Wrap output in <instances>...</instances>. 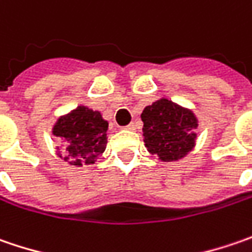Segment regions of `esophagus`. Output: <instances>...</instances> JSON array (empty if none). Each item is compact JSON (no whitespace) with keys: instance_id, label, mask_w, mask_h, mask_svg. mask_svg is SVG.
I'll list each match as a JSON object with an SVG mask.
<instances>
[{"instance_id":"esophagus-1","label":"esophagus","mask_w":252,"mask_h":252,"mask_svg":"<svg viewBox=\"0 0 252 252\" xmlns=\"http://www.w3.org/2000/svg\"><path fill=\"white\" fill-rule=\"evenodd\" d=\"M124 129H128V131H134V129H135V124H134V123H131V124H128V126H124Z\"/></svg>"}]
</instances>
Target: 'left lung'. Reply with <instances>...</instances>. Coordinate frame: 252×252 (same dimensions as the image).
I'll return each instance as SVG.
<instances>
[{"instance_id": "8db88e82", "label": "left lung", "mask_w": 252, "mask_h": 252, "mask_svg": "<svg viewBox=\"0 0 252 252\" xmlns=\"http://www.w3.org/2000/svg\"><path fill=\"white\" fill-rule=\"evenodd\" d=\"M141 118L148 151L160 160L183 158L194 145L197 121L189 110L162 98L145 107Z\"/></svg>"}]
</instances>
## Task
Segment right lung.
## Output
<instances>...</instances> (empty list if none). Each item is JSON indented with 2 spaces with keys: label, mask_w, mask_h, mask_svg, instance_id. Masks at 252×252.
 Instances as JSON below:
<instances>
[{
  "label": "right lung",
  "mask_w": 252,
  "mask_h": 252,
  "mask_svg": "<svg viewBox=\"0 0 252 252\" xmlns=\"http://www.w3.org/2000/svg\"><path fill=\"white\" fill-rule=\"evenodd\" d=\"M108 124L98 111L87 107H77L73 113L59 118L53 134L66 144L64 160L70 165L82 166L94 163L104 152Z\"/></svg>",
  "instance_id": "obj_1"
}]
</instances>
